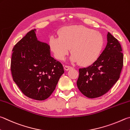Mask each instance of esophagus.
<instances>
[{
	"label": "esophagus",
	"mask_w": 130,
	"mask_h": 130,
	"mask_svg": "<svg viewBox=\"0 0 130 130\" xmlns=\"http://www.w3.org/2000/svg\"><path fill=\"white\" fill-rule=\"evenodd\" d=\"M70 69H72V67H70V66H68V65L64 66V69L65 70H67V71L70 70Z\"/></svg>",
	"instance_id": "obj_1"
}]
</instances>
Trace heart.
<instances>
[{
  "label": "heart",
  "instance_id": "heart-1",
  "mask_svg": "<svg viewBox=\"0 0 130 130\" xmlns=\"http://www.w3.org/2000/svg\"><path fill=\"white\" fill-rule=\"evenodd\" d=\"M49 45L59 60H63L72 48V61L87 66L94 63L100 56L103 38L100 32L85 26H69L63 28L59 36H51Z\"/></svg>",
  "mask_w": 130,
  "mask_h": 130
}]
</instances>
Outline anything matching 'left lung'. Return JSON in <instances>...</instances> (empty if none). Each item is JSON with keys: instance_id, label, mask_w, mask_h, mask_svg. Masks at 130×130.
Wrapping results in <instances>:
<instances>
[{"instance_id": "left-lung-1", "label": "left lung", "mask_w": 130, "mask_h": 130, "mask_svg": "<svg viewBox=\"0 0 130 130\" xmlns=\"http://www.w3.org/2000/svg\"><path fill=\"white\" fill-rule=\"evenodd\" d=\"M123 65L121 44L108 32L107 45L100 57L89 67L79 69L78 88L89 98L104 95L119 78Z\"/></svg>"}]
</instances>
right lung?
Instances as JSON below:
<instances>
[{"instance_id":"right-lung-1","label":"right lung","mask_w":130,"mask_h":130,"mask_svg":"<svg viewBox=\"0 0 130 130\" xmlns=\"http://www.w3.org/2000/svg\"><path fill=\"white\" fill-rule=\"evenodd\" d=\"M11 71L13 81L25 96L37 101L50 96L63 73V66L51 56L48 44L28 32L12 49Z\"/></svg>"}]
</instances>
